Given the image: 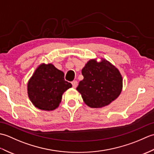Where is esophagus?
I'll return each mask as SVG.
<instances>
[{
  "label": "esophagus",
  "instance_id": "obj_1",
  "mask_svg": "<svg viewBox=\"0 0 154 154\" xmlns=\"http://www.w3.org/2000/svg\"><path fill=\"white\" fill-rule=\"evenodd\" d=\"M72 85H73V88H76L77 86V81H72Z\"/></svg>",
  "mask_w": 154,
  "mask_h": 154
}]
</instances>
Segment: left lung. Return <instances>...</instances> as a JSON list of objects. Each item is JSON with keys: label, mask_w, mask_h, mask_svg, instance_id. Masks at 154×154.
<instances>
[{"label": "left lung", "mask_w": 154, "mask_h": 154, "mask_svg": "<svg viewBox=\"0 0 154 154\" xmlns=\"http://www.w3.org/2000/svg\"><path fill=\"white\" fill-rule=\"evenodd\" d=\"M83 79L77 90L87 106L101 108L109 105L120 95L122 78L118 69L105 60H91L83 69Z\"/></svg>", "instance_id": "8db88e82"}]
</instances>
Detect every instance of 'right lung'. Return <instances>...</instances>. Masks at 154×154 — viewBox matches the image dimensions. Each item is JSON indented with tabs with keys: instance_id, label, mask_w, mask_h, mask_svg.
<instances>
[{
	"instance_id": "obj_1",
	"label": "right lung",
	"mask_w": 154,
	"mask_h": 154,
	"mask_svg": "<svg viewBox=\"0 0 154 154\" xmlns=\"http://www.w3.org/2000/svg\"><path fill=\"white\" fill-rule=\"evenodd\" d=\"M71 87L65 80L63 72L52 64H42L28 81V94L38 109L52 110L59 106L63 93Z\"/></svg>"
}]
</instances>
